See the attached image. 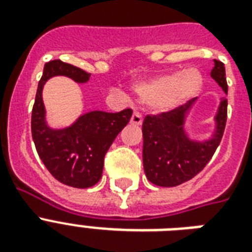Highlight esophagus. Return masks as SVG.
<instances>
[{
	"label": "esophagus",
	"instance_id": "34e87169",
	"mask_svg": "<svg viewBox=\"0 0 252 252\" xmlns=\"http://www.w3.org/2000/svg\"><path fill=\"white\" fill-rule=\"evenodd\" d=\"M130 123H132V124H134V126H141V123H142L141 114H138V112H134V114L132 115Z\"/></svg>",
	"mask_w": 252,
	"mask_h": 252
}]
</instances>
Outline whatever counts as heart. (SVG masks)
<instances>
[{"instance_id": "heart-1", "label": "heart", "mask_w": 252, "mask_h": 252, "mask_svg": "<svg viewBox=\"0 0 252 252\" xmlns=\"http://www.w3.org/2000/svg\"><path fill=\"white\" fill-rule=\"evenodd\" d=\"M201 76L196 69L186 72L167 73L148 82H141L133 86V93L138 102L153 104L159 110H168L178 106L184 99L199 90Z\"/></svg>"}]
</instances>
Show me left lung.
<instances>
[{"label": "left lung", "instance_id": "obj_1", "mask_svg": "<svg viewBox=\"0 0 252 252\" xmlns=\"http://www.w3.org/2000/svg\"><path fill=\"white\" fill-rule=\"evenodd\" d=\"M212 78L227 94L226 73L222 61L215 60ZM195 98L170 111L146 115L142 123V161L146 178L156 186L175 187L192 179L213 157L222 140L227 119V100L222 99L217 114L215 137L193 142L183 132L184 112Z\"/></svg>", "mask_w": 252, "mask_h": 252}]
</instances>
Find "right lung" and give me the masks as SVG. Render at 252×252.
Masks as SVG:
<instances>
[{"mask_svg": "<svg viewBox=\"0 0 252 252\" xmlns=\"http://www.w3.org/2000/svg\"><path fill=\"white\" fill-rule=\"evenodd\" d=\"M68 76L77 82H86L90 73L61 60L49 61L37 85L31 115V133L39 157L55 179L76 188H89L102 178L107 150L120 130L129 123L130 108L110 114L93 111L81 116L72 126L61 130L45 126L41 90L53 76Z\"/></svg>", "mask_w": 252, "mask_h": 252, "instance_id": "1", "label": "right lung"}]
</instances>
